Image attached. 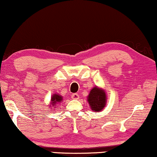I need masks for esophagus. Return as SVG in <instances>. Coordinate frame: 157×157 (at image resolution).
<instances>
[{
	"label": "esophagus",
	"mask_w": 157,
	"mask_h": 157,
	"mask_svg": "<svg viewBox=\"0 0 157 157\" xmlns=\"http://www.w3.org/2000/svg\"><path fill=\"white\" fill-rule=\"evenodd\" d=\"M71 98H73V99L77 100V99H78V98H79V95H78V94H72Z\"/></svg>",
	"instance_id": "obj_1"
}]
</instances>
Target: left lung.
<instances>
[{
    "mask_svg": "<svg viewBox=\"0 0 157 157\" xmlns=\"http://www.w3.org/2000/svg\"><path fill=\"white\" fill-rule=\"evenodd\" d=\"M106 100L107 96L105 90L98 86L94 87L87 96V101L89 102L90 108L96 112L103 111L106 105Z\"/></svg>",
    "mask_w": 157,
    "mask_h": 157,
    "instance_id": "8db88e82",
    "label": "left lung"
}]
</instances>
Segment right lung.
Returning a JSON list of instances; mask_svg holds the SVG:
<instances>
[{"mask_svg": "<svg viewBox=\"0 0 157 157\" xmlns=\"http://www.w3.org/2000/svg\"><path fill=\"white\" fill-rule=\"evenodd\" d=\"M63 101V97H62L61 95H59V94H53L51 98V101L50 104H49V106L54 107L53 109H54L56 107H57V105L61 104V102Z\"/></svg>", "mask_w": 157, "mask_h": 157, "instance_id": "right-lung-1", "label": "right lung"}]
</instances>
